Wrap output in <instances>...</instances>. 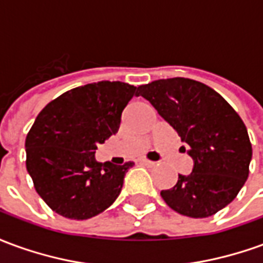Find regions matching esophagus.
<instances>
[{
  "instance_id": "1",
  "label": "esophagus",
  "mask_w": 263,
  "mask_h": 263,
  "mask_svg": "<svg viewBox=\"0 0 263 263\" xmlns=\"http://www.w3.org/2000/svg\"><path fill=\"white\" fill-rule=\"evenodd\" d=\"M142 163H143V165L149 166V167H154V166L156 165L155 162H151V160H148V159H142Z\"/></svg>"
}]
</instances>
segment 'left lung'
Returning <instances> with one entry per match:
<instances>
[{"instance_id": "1", "label": "left lung", "mask_w": 263, "mask_h": 263, "mask_svg": "<svg viewBox=\"0 0 263 263\" xmlns=\"http://www.w3.org/2000/svg\"><path fill=\"white\" fill-rule=\"evenodd\" d=\"M158 114L177 132L193 159L189 175L160 196L176 213L205 218L237 197L248 179L252 146L239 115L220 94L184 77L138 87Z\"/></svg>"}]
</instances>
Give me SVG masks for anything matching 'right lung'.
<instances>
[{
  "mask_svg": "<svg viewBox=\"0 0 263 263\" xmlns=\"http://www.w3.org/2000/svg\"><path fill=\"white\" fill-rule=\"evenodd\" d=\"M138 87L97 81L63 92L39 112L25 141L26 169L54 213L87 220L114 203L134 162L96 160L97 145L118 132Z\"/></svg>",
  "mask_w": 263,
  "mask_h": 263,
  "instance_id": "1",
  "label": "right lung"
}]
</instances>
